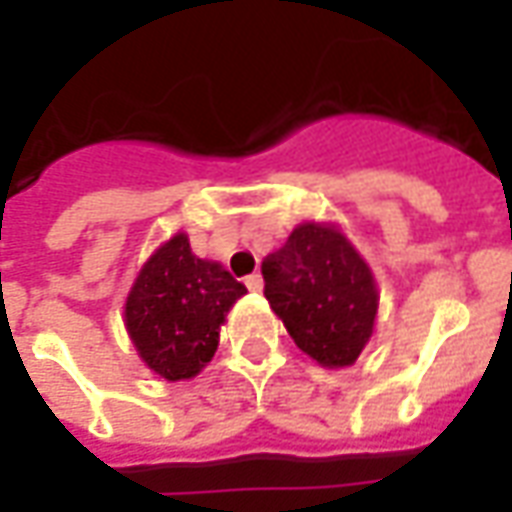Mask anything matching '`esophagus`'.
<instances>
[{
	"mask_svg": "<svg viewBox=\"0 0 512 512\" xmlns=\"http://www.w3.org/2000/svg\"><path fill=\"white\" fill-rule=\"evenodd\" d=\"M246 288L252 290V293L263 290V277H260V274H249V277H246Z\"/></svg>",
	"mask_w": 512,
	"mask_h": 512,
	"instance_id": "obj_1",
	"label": "esophagus"
}]
</instances>
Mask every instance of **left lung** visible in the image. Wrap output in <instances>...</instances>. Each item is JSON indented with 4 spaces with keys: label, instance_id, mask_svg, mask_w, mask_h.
<instances>
[{
    "label": "left lung",
    "instance_id": "obj_1",
    "mask_svg": "<svg viewBox=\"0 0 512 512\" xmlns=\"http://www.w3.org/2000/svg\"><path fill=\"white\" fill-rule=\"evenodd\" d=\"M260 271L293 343L323 367L354 365L373 334L378 290L348 238L334 227L299 224Z\"/></svg>",
    "mask_w": 512,
    "mask_h": 512
}]
</instances>
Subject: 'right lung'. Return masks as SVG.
Returning <instances> with one entry per match:
<instances>
[{
	"label": "right lung",
	"mask_w": 512,
	"mask_h": 512,
	"mask_svg": "<svg viewBox=\"0 0 512 512\" xmlns=\"http://www.w3.org/2000/svg\"><path fill=\"white\" fill-rule=\"evenodd\" d=\"M244 282L191 255L178 233L147 260L126 301V326L145 365L167 381L200 373L219 345V326Z\"/></svg>",
	"instance_id": "add662e5"
}]
</instances>
